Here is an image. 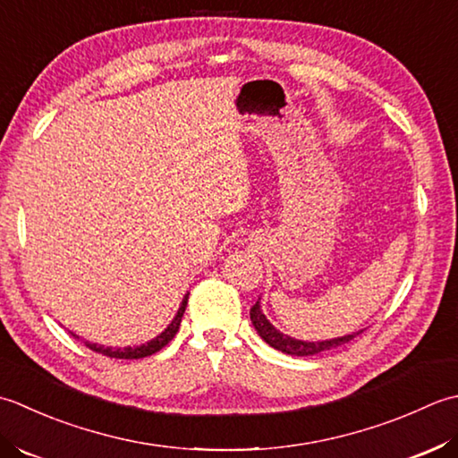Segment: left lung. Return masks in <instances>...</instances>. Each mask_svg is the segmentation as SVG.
I'll use <instances>...</instances> for the list:
<instances>
[{"label":"left lung","mask_w":458,"mask_h":458,"mask_svg":"<svg viewBox=\"0 0 458 458\" xmlns=\"http://www.w3.org/2000/svg\"><path fill=\"white\" fill-rule=\"evenodd\" d=\"M250 322H253L255 330L259 332L260 338H263L270 348H275L283 353H288V356H314V353H320L326 350L338 348L342 344H348L350 340L356 338L360 332H353L348 335H340V338H332V340H322V342H304V340H296L291 338V335L283 334L281 330H276L273 324L267 320V316L260 310V298L250 308Z\"/></svg>","instance_id":"8db88e82"}]
</instances>
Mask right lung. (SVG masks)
<instances>
[{"label":"right lung","instance_id":"add662e5","mask_svg":"<svg viewBox=\"0 0 458 458\" xmlns=\"http://www.w3.org/2000/svg\"><path fill=\"white\" fill-rule=\"evenodd\" d=\"M188 296H190V294L183 296V301H182V304H180V310H177V314L174 316V320H172L170 324H167V328H165L162 334H157L154 340L142 344V346H134V348H130V346H128V348H110V346H100V344H90V342H87V348H90L92 352H97V353H102V356H106V358H116V360H140V358L152 356V353L160 352L167 342H172V338L177 334V330H180L182 316H183V312H185V306H188ZM72 335H74V338H79L77 334H72Z\"/></svg>","mask_w":458,"mask_h":458}]
</instances>
